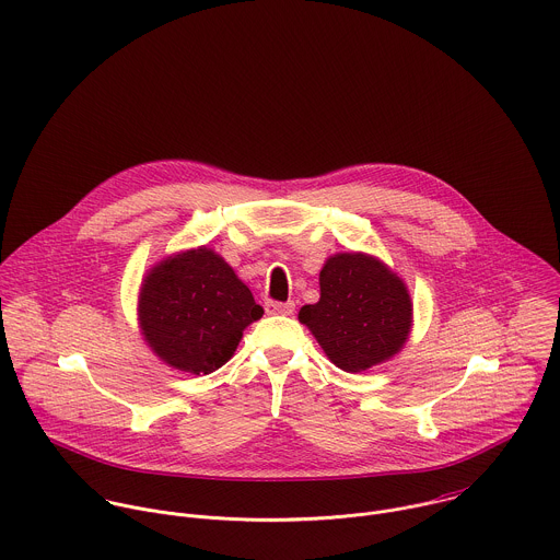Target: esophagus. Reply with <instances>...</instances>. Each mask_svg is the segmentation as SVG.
<instances>
[{"mask_svg": "<svg viewBox=\"0 0 560 560\" xmlns=\"http://www.w3.org/2000/svg\"><path fill=\"white\" fill-rule=\"evenodd\" d=\"M266 312L268 314H275V316H290L294 314V303L288 301V303H266Z\"/></svg>", "mask_w": 560, "mask_h": 560, "instance_id": "esophagus-1", "label": "esophagus"}]
</instances>
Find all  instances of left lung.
Segmentation results:
<instances>
[{"instance_id": "1", "label": "left lung", "mask_w": 560, "mask_h": 560, "mask_svg": "<svg viewBox=\"0 0 560 560\" xmlns=\"http://www.w3.org/2000/svg\"><path fill=\"white\" fill-rule=\"evenodd\" d=\"M299 320L334 365L357 374L402 350L413 303L407 283L378 257L336 253L320 270V301L301 307Z\"/></svg>"}]
</instances>
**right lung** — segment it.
<instances>
[{
    "instance_id": "add662e5",
    "label": "right lung",
    "mask_w": 560,
    "mask_h": 560,
    "mask_svg": "<svg viewBox=\"0 0 560 560\" xmlns=\"http://www.w3.org/2000/svg\"><path fill=\"white\" fill-rule=\"evenodd\" d=\"M264 310L223 257L197 246L149 268L138 292V327L168 368L210 374L224 365Z\"/></svg>"
}]
</instances>
